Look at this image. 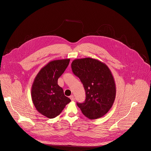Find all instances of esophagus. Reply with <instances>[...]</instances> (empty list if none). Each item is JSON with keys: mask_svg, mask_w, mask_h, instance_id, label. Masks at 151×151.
Returning a JSON list of instances; mask_svg holds the SVG:
<instances>
[{"mask_svg": "<svg viewBox=\"0 0 151 151\" xmlns=\"http://www.w3.org/2000/svg\"><path fill=\"white\" fill-rule=\"evenodd\" d=\"M70 99H71V101H74V96L72 95V96H71L70 97Z\"/></svg>", "mask_w": 151, "mask_h": 151, "instance_id": "1", "label": "esophagus"}]
</instances>
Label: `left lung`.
Instances as JSON below:
<instances>
[{
  "label": "left lung",
  "instance_id": "1",
  "mask_svg": "<svg viewBox=\"0 0 151 151\" xmlns=\"http://www.w3.org/2000/svg\"><path fill=\"white\" fill-rule=\"evenodd\" d=\"M71 68L86 90L85 101L77 103L82 113L90 119L103 116L112 107L116 96L110 69L104 63L90 57L74 60Z\"/></svg>",
  "mask_w": 151,
  "mask_h": 151
}]
</instances>
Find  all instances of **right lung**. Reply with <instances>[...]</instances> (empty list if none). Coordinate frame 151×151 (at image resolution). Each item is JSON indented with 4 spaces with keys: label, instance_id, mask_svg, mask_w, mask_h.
I'll return each mask as SVG.
<instances>
[{
    "label": "right lung",
    "instance_id": "1",
    "mask_svg": "<svg viewBox=\"0 0 151 151\" xmlns=\"http://www.w3.org/2000/svg\"><path fill=\"white\" fill-rule=\"evenodd\" d=\"M70 58L51 61L36 75L31 89L33 103L39 112L49 118L58 115L71 100L64 96L58 78L69 64Z\"/></svg>",
    "mask_w": 151,
    "mask_h": 151
}]
</instances>
